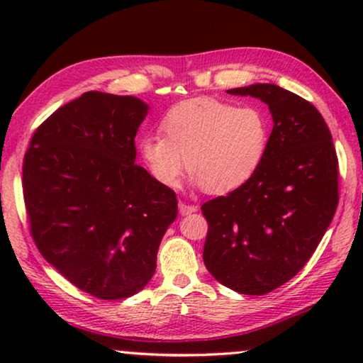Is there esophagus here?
I'll return each mask as SVG.
<instances>
[{
  "label": "esophagus",
  "mask_w": 363,
  "mask_h": 363,
  "mask_svg": "<svg viewBox=\"0 0 363 363\" xmlns=\"http://www.w3.org/2000/svg\"><path fill=\"white\" fill-rule=\"evenodd\" d=\"M178 208H180L182 215H190V213L198 211V206L196 205H190V203H185V201H180V205H178Z\"/></svg>",
  "instance_id": "1"
}]
</instances>
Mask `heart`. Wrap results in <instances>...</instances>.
<instances>
[{
  "mask_svg": "<svg viewBox=\"0 0 363 363\" xmlns=\"http://www.w3.org/2000/svg\"><path fill=\"white\" fill-rule=\"evenodd\" d=\"M160 135L138 142L150 175L177 188L183 170L213 195L235 191L250 182L264 162L271 121L259 106H235L215 97H195L172 106L160 121Z\"/></svg>",
  "mask_w": 363,
  "mask_h": 363,
  "instance_id": "1",
  "label": "heart"
}]
</instances>
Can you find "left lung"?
<instances>
[{
	"instance_id": "8db88e82",
	"label": "left lung",
	"mask_w": 363,
	"mask_h": 363,
	"mask_svg": "<svg viewBox=\"0 0 363 363\" xmlns=\"http://www.w3.org/2000/svg\"><path fill=\"white\" fill-rule=\"evenodd\" d=\"M269 106L274 127L255 177L203 203V261L223 286L262 296L311 259L339 205V160L329 127L309 101L274 84L230 89Z\"/></svg>"
}]
</instances>
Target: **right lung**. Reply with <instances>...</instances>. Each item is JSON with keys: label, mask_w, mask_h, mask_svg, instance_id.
<instances>
[{"label": "right lung", "mask_w": 363, "mask_h": 363, "mask_svg": "<svg viewBox=\"0 0 363 363\" xmlns=\"http://www.w3.org/2000/svg\"><path fill=\"white\" fill-rule=\"evenodd\" d=\"M147 111L137 97L86 92L52 112L24 153L29 233L49 264L97 299L145 287L178 213L175 191L135 165Z\"/></svg>", "instance_id": "1"}]
</instances>
